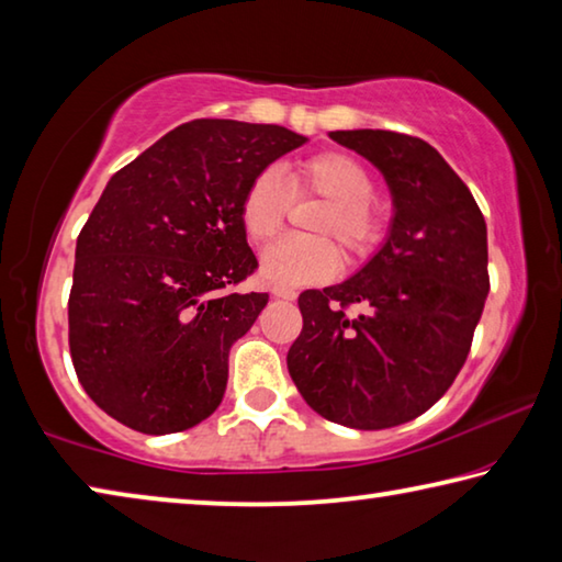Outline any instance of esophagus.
<instances>
[{
    "instance_id": "34e87169",
    "label": "esophagus",
    "mask_w": 562,
    "mask_h": 562,
    "mask_svg": "<svg viewBox=\"0 0 562 562\" xmlns=\"http://www.w3.org/2000/svg\"><path fill=\"white\" fill-rule=\"evenodd\" d=\"M272 294H274V297H280V300H294V297H297V292L288 290V288H274Z\"/></svg>"
}]
</instances>
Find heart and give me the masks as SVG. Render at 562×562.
<instances>
[{"mask_svg": "<svg viewBox=\"0 0 562 562\" xmlns=\"http://www.w3.org/2000/svg\"><path fill=\"white\" fill-rule=\"evenodd\" d=\"M374 178L349 154L325 150L300 158L290 168L288 183L274 168L250 178L240 198V225L252 243H265L280 231L290 211V198L317 195L325 207L312 217L310 231L339 240L351 258H364L382 237L384 217L372 201ZM327 237L284 235L265 247L260 278L274 288H304L335 278L341 268L337 245Z\"/></svg>", "mask_w": 562, "mask_h": 562, "instance_id": "obj_1", "label": "heart"}]
</instances>
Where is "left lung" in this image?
<instances>
[{
	"mask_svg": "<svg viewBox=\"0 0 562 562\" xmlns=\"http://www.w3.org/2000/svg\"><path fill=\"white\" fill-rule=\"evenodd\" d=\"M392 195L384 243L345 282L300 294L288 369L319 416L349 429L412 422L453 384L488 297V233L471 190L422 138L329 131ZM337 301V305H331ZM345 303L366 307L347 318Z\"/></svg>",
	"mask_w": 562,
	"mask_h": 562,
	"instance_id": "obj_1",
	"label": "left lung"
}]
</instances>
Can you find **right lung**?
Instances as JSON below:
<instances>
[{"instance_id": "obj_1", "label": "right lung", "mask_w": 562, "mask_h": 562, "mask_svg": "<svg viewBox=\"0 0 562 562\" xmlns=\"http://www.w3.org/2000/svg\"><path fill=\"white\" fill-rule=\"evenodd\" d=\"M307 140L272 123L198 119L111 176L76 240L69 347L81 386L116 422L160 436L221 406L231 347L268 304L225 292L258 265L243 190Z\"/></svg>"}]
</instances>
